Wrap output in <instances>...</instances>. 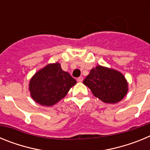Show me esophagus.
<instances>
[{
    "label": "esophagus",
    "mask_w": 150,
    "mask_h": 150,
    "mask_svg": "<svg viewBox=\"0 0 150 150\" xmlns=\"http://www.w3.org/2000/svg\"><path fill=\"white\" fill-rule=\"evenodd\" d=\"M83 80V76H79V77L77 78V82H79V83H82Z\"/></svg>",
    "instance_id": "obj_1"
}]
</instances>
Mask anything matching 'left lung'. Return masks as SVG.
I'll use <instances>...</instances> for the list:
<instances>
[{"mask_svg": "<svg viewBox=\"0 0 150 150\" xmlns=\"http://www.w3.org/2000/svg\"><path fill=\"white\" fill-rule=\"evenodd\" d=\"M95 97L107 104L120 101L127 94L128 83L119 71L97 66L83 80Z\"/></svg>", "mask_w": 150, "mask_h": 150, "instance_id": "obj_1", "label": "left lung"}]
</instances>
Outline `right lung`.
<instances>
[{"label": "right lung", "instance_id": "right-lung-1", "mask_svg": "<svg viewBox=\"0 0 150 150\" xmlns=\"http://www.w3.org/2000/svg\"><path fill=\"white\" fill-rule=\"evenodd\" d=\"M76 79L64 71L60 64H51L31 78L29 85L34 100L43 106H52L66 96Z\"/></svg>", "mask_w": 150, "mask_h": 150}]
</instances>
